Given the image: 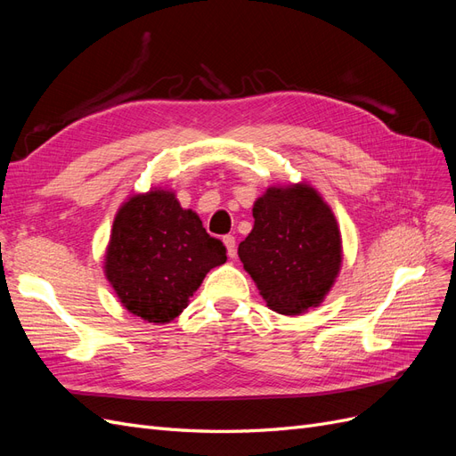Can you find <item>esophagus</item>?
Returning a JSON list of instances; mask_svg holds the SVG:
<instances>
[{"instance_id": "esophagus-1", "label": "esophagus", "mask_w": 456, "mask_h": 456, "mask_svg": "<svg viewBox=\"0 0 456 456\" xmlns=\"http://www.w3.org/2000/svg\"><path fill=\"white\" fill-rule=\"evenodd\" d=\"M223 241H224V245H226L228 256H230V258L236 256V238H233V236H224Z\"/></svg>"}]
</instances>
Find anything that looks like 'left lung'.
I'll list each match as a JSON object with an SVG mask.
<instances>
[{"label": "left lung", "mask_w": 456, "mask_h": 456, "mask_svg": "<svg viewBox=\"0 0 456 456\" xmlns=\"http://www.w3.org/2000/svg\"><path fill=\"white\" fill-rule=\"evenodd\" d=\"M253 216L238 255L266 306L283 315L320 306L342 265L340 228L320 191L306 183L270 186Z\"/></svg>", "instance_id": "left-lung-1"}]
</instances>
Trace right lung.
<instances>
[{
	"mask_svg": "<svg viewBox=\"0 0 456 456\" xmlns=\"http://www.w3.org/2000/svg\"><path fill=\"white\" fill-rule=\"evenodd\" d=\"M226 247L183 209L173 190L151 188L123 201L104 255V275L133 315L163 325L181 315Z\"/></svg>",
	"mask_w": 456,
	"mask_h": 456,
	"instance_id": "right-lung-1",
	"label": "right lung"
}]
</instances>
